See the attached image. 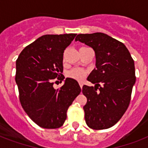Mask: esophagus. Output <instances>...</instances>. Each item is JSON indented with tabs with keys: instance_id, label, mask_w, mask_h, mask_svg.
Masks as SVG:
<instances>
[{
	"instance_id": "1",
	"label": "esophagus",
	"mask_w": 148,
	"mask_h": 148,
	"mask_svg": "<svg viewBox=\"0 0 148 148\" xmlns=\"http://www.w3.org/2000/svg\"><path fill=\"white\" fill-rule=\"evenodd\" d=\"M79 84H80V87H81V88H82V87H83V84H82V83H79Z\"/></svg>"
}]
</instances>
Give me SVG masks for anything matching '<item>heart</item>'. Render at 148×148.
<instances>
[{
	"label": "heart",
	"mask_w": 148,
	"mask_h": 148,
	"mask_svg": "<svg viewBox=\"0 0 148 148\" xmlns=\"http://www.w3.org/2000/svg\"><path fill=\"white\" fill-rule=\"evenodd\" d=\"M87 72L81 68H74L67 73V76L77 81H82L85 77Z\"/></svg>",
	"instance_id": "b5f03b06"
}]
</instances>
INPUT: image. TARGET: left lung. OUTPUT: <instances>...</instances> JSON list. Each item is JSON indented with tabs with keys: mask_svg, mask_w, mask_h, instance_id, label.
Here are the masks:
<instances>
[{
	"mask_svg": "<svg viewBox=\"0 0 148 148\" xmlns=\"http://www.w3.org/2000/svg\"><path fill=\"white\" fill-rule=\"evenodd\" d=\"M75 40L92 47L96 58V68L88 77L95 87L82 88L88 100L83 108L86 124L95 130L108 129L121 118L131 101L136 81L133 58L123 43L106 34H81Z\"/></svg>",
	"mask_w": 148,
	"mask_h": 148,
	"instance_id": "obj_1",
	"label": "left lung"
}]
</instances>
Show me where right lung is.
<instances>
[{
  "mask_svg": "<svg viewBox=\"0 0 148 148\" xmlns=\"http://www.w3.org/2000/svg\"><path fill=\"white\" fill-rule=\"evenodd\" d=\"M76 35L41 36L27 46L16 60L15 81L21 104L28 117L43 128L62 126L67 109L81 91L78 82L69 77L60 89L53 87V79H64L63 55Z\"/></svg>",
  "mask_w": 148,
  "mask_h": 148,
  "instance_id": "add662e5",
  "label": "right lung"
}]
</instances>
